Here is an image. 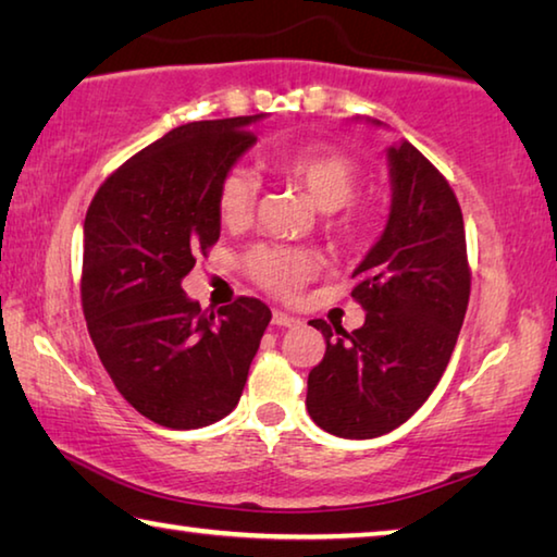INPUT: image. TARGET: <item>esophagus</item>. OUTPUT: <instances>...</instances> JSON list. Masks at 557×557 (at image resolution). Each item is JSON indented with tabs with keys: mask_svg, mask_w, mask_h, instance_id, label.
<instances>
[{
	"mask_svg": "<svg viewBox=\"0 0 557 557\" xmlns=\"http://www.w3.org/2000/svg\"><path fill=\"white\" fill-rule=\"evenodd\" d=\"M272 324L280 326V329H289V326L299 324V319L289 317L287 312H282V309H275V312H272Z\"/></svg>",
	"mask_w": 557,
	"mask_h": 557,
	"instance_id": "esophagus-1",
	"label": "esophagus"
}]
</instances>
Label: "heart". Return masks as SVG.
I'll return each instance as SVG.
<instances>
[{"mask_svg":"<svg viewBox=\"0 0 557 557\" xmlns=\"http://www.w3.org/2000/svg\"><path fill=\"white\" fill-rule=\"evenodd\" d=\"M270 166L309 196L319 211L324 213V231L344 248H358L369 243L375 228L373 211L369 206L354 203L351 199L361 186V169L351 157L336 152L332 147H299L289 152L270 157ZM260 194L258 176L243 166H233L223 174L219 184V215L228 228L252 219ZM245 270L258 285L277 297L297 295L307 280L319 272V258L312 250L280 248V245H256L245 256Z\"/></svg>","mask_w":557,"mask_h":557,"instance_id":"b5f03b06","label":"heart"}]
</instances>
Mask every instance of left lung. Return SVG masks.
<instances>
[{"instance_id":"obj_1","label":"left lung","mask_w":557,"mask_h":557,"mask_svg":"<svg viewBox=\"0 0 557 557\" xmlns=\"http://www.w3.org/2000/svg\"><path fill=\"white\" fill-rule=\"evenodd\" d=\"M385 157L388 223L351 275L366 322L354 332L324 319L309 322L324 334L326 354L309 371L307 410L319 428L346 440L381 437L418 412L447 369L469 305L455 191L405 139Z\"/></svg>"}]
</instances>
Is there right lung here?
Returning <instances> with one entry per match:
<instances>
[{"instance_id": "add662e5", "label": "right lung", "mask_w": 557, "mask_h": 557, "mask_svg": "<svg viewBox=\"0 0 557 557\" xmlns=\"http://www.w3.org/2000/svg\"><path fill=\"white\" fill-rule=\"evenodd\" d=\"M265 115L174 127L98 188L83 223L88 332L132 408L172 430L206 428L240 400L270 309L238 297L219 314L182 280L221 235L219 184Z\"/></svg>"}]
</instances>
